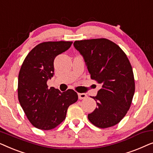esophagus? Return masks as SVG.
Masks as SVG:
<instances>
[{"label":"esophagus","instance_id":"obj_1","mask_svg":"<svg viewBox=\"0 0 153 153\" xmlns=\"http://www.w3.org/2000/svg\"><path fill=\"white\" fill-rule=\"evenodd\" d=\"M78 96H79V100H83V99H85V98L87 97L86 94H85V93H78Z\"/></svg>","mask_w":153,"mask_h":153}]
</instances>
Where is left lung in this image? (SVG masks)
Instances as JSON below:
<instances>
[{
    "mask_svg": "<svg viewBox=\"0 0 153 153\" xmlns=\"http://www.w3.org/2000/svg\"><path fill=\"white\" fill-rule=\"evenodd\" d=\"M74 47L84 60L92 79L102 84L96 97L97 107L88 115L100 128L118 124L128 111L134 94L133 70L126 54L107 39L75 41Z\"/></svg>",
    "mask_w": 153,
    "mask_h": 153,
    "instance_id": "1",
    "label": "left lung"
}]
</instances>
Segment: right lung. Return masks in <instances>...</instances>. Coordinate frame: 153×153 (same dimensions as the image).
<instances>
[{"instance_id":"1","label":"right lung","mask_w":153,"mask_h":153,"mask_svg":"<svg viewBox=\"0 0 153 153\" xmlns=\"http://www.w3.org/2000/svg\"><path fill=\"white\" fill-rule=\"evenodd\" d=\"M72 42H47L39 44L25 58L18 78L19 101L33 126L49 130L60 124L71 104L78 100L74 91L61 93L47 82L54 75L53 62L71 47Z\"/></svg>"}]
</instances>
